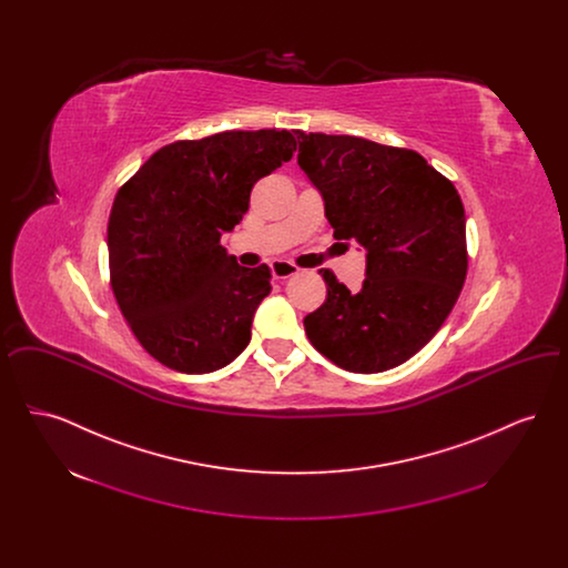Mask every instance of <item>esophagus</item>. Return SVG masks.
<instances>
[{
  "label": "esophagus",
  "instance_id": "34e87169",
  "mask_svg": "<svg viewBox=\"0 0 568 568\" xmlns=\"http://www.w3.org/2000/svg\"><path fill=\"white\" fill-rule=\"evenodd\" d=\"M294 274H297L296 264L285 262V260H276V262H272V276H274L276 281L290 278V276H294Z\"/></svg>",
  "mask_w": 568,
  "mask_h": 568
}]
</instances>
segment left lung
Instances as JSON below:
<instances>
[{
  "instance_id": "left-lung-1",
  "label": "left lung",
  "mask_w": 568,
  "mask_h": 568,
  "mask_svg": "<svg viewBox=\"0 0 568 568\" xmlns=\"http://www.w3.org/2000/svg\"><path fill=\"white\" fill-rule=\"evenodd\" d=\"M296 135L297 163L324 195L334 239L368 251L359 292L320 271L327 296L304 317V332L349 373L400 366L438 332L466 278L458 190L410 149L357 135Z\"/></svg>"
}]
</instances>
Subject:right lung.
Returning a JSON list of instances; mask_svg holds the SVG:
<instances>
[{
	"instance_id": "obj_1",
	"label": "right lung",
	"mask_w": 568,
	"mask_h": 568,
	"mask_svg": "<svg viewBox=\"0 0 568 568\" xmlns=\"http://www.w3.org/2000/svg\"><path fill=\"white\" fill-rule=\"evenodd\" d=\"M296 151L287 130L176 140L116 191L109 216L110 287L144 352L204 375L251 341L271 268L239 266L221 234L243 221L253 185Z\"/></svg>"
}]
</instances>
